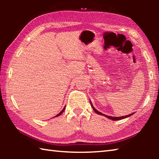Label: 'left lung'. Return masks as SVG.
Here are the masks:
<instances>
[{"label": "left lung", "mask_w": 159, "mask_h": 159, "mask_svg": "<svg viewBox=\"0 0 159 159\" xmlns=\"http://www.w3.org/2000/svg\"><path fill=\"white\" fill-rule=\"evenodd\" d=\"M90 105L92 106L93 110H94V111H95V113H97V114H99V115H103V116H106L107 118H108L109 119H111V120H121V119H123V118H127V117H129V116H131L132 114H128V115H127V116H119V117H113V116H107V115H105V114H102L101 112L98 111V110H97L96 109H95V107H94L93 106V104H92V103H91V102H90Z\"/></svg>", "instance_id": "8db88e82"}]
</instances>
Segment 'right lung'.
Here are the masks:
<instances>
[{
    "mask_svg": "<svg viewBox=\"0 0 159 159\" xmlns=\"http://www.w3.org/2000/svg\"><path fill=\"white\" fill-rule=\"evenodd\" d=\"M64 109H65V107H64V109H63L62 110H61V111L59 113V114H58L57 116H60V115H61V114H62V113H63V112H64Z\"/></svg>",
    "mask_w": 159,
    "mask_h": 159,
    "instance_id": "1",
    "label": "right lung"
}]
</instances>
